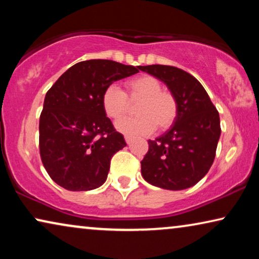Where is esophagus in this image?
<instances>
[{
	"mask_svg": "<svg viewBox=\"0 0 259 259\" xmlns=\"http://www.w3.org/2000/svg\"><path fill=\"white\" fill-rule=\"evenodd\" d=\"M125 140H126V143H127V144H131V143H132L133 138L131 137V136H125Z\"/></svg>",
	"mask_w": 259,
	"mask_h": 259,
	"instance_id": "34e87169",
	"label": "esophagus"
}]
</instances>
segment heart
<instances>
[{
  "label": "heart",
  "mask_w": 259,
  "mask_h": 259,
  "mask_svg": "<svg viewBox=\"0 0 259 259\" xmlns=\"http://www.w3.org/2000/svg\"><path fill=\"white\" fill-rule=\"evenodd\" d=\"M126 94L116 84H109L101 95L102 108L107 116L118 120L128 111L130 100H140L137 106V116L125 118L116 122L120 132L131 136L150 134L157 128H169L178 116L179 106L176 95L162 90L161 81L157 77L143 74L126 81Z\"/></svg>",
  "instance_id": "b5f03b06"
}]
</instances>
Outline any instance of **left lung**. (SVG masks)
<instances>
[{
    "instance_id": "obj_1",
    "label": "left lung",
    "mask_w": 259,
    "mask_h": 259,
    "mask_svg": "<svg viewBox=\"0 0 259 259\" xmlns=\"http://www.w3.org/2000/svg\"><path fill=\"white\" fill-rule=\"evenodd\" d=\"M162 81L178 100L179 112L167 132L148 140L141 160L147 183L165 190H185L196 185L213 164L221 137L219 113L196 77L172 66H140Z\"/></svg>"
}]
</instances>
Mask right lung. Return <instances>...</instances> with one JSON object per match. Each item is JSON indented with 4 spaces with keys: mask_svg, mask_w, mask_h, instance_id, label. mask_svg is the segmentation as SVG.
I'll use <instances>...</instances> for the list:
<instances>
[{
    "mask_svg": "<svg viewBox=\"0 0 259 259\" xmlns=\"http://www.w3.org/2000/svg\"><path fill=\"white\" fill-rule=\"evenodd\" d=\"M139 69L112 60H87L67 69L47 92L38 126L40 155L58 185L90 191L106 182L112 157L126 143L106 116L102 92Z\"/></svg>",
    "mask_w": 259,
    "mask_h": 259,
    "instance_id": "obj_1",
    "label": "right lung"
}]
</instances>
